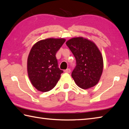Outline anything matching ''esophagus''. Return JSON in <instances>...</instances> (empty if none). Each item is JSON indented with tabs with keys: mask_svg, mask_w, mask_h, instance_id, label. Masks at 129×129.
<instances>
[{
	"mask_svg": "<svg viewBox=\"0 0 129 129\" xmlns=\"http://www.w3.org/2000/svg\"><path fill=\"white\" fill-rule=\"evenodd\" d=\"M71 72V70L70 69H67L66 70H64V73H70Z\"/></svg>",
	"mask_w": 129,
	"mask_h": 129,
	"instance_id": "obj_1",
	"label": "esophagus"
}]
</instances>
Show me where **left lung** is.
Returning <instances> with one entry per match:
<instances>
[{
    "label": "left lung",
    "instance_id": "8db88e82",
    "mask_svg": "<svg viewBox=\"0 0 129 129\" xmlns=\"http://www.w3.org/2000/svg\"><path fill=\"white\" fill-rule=\"evenodd\" d=\"M76 59L72 76L80 88L87 89L96 85L102 74L103 59L94 43L83 37L73 38L66 42Z\"/></svg>",
    "mask_w": 129,
    "mask_h": 129
}]
</instances>
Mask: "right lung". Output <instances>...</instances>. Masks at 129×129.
Masks as SVG:
<instances>
[{
    "instance_id": "obj_1",
    "label": "right lung",
    "mask_w": 129,
    "mask_h": 129,
    "mask_svg": "<svg viewBox=\"0 0 129 129\" xmlns=\"http://www.w3.org/2000/svg\"><path fill=\"white\" fill-rule=\"evenodd\" d=\"M65 42L63 38H49L39 41L31 48L27 70L31 83L39 91H50L58 82L63 71L58 68L55 55Z\"/></svg>"
}]
</instances>
